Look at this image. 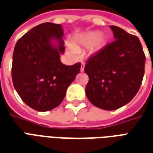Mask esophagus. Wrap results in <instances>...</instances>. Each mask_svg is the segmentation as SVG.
<instances>
[{"mask_svg":"<svg viewBox=\"0 0 153 153\" xmlns=\"http://www.w3.org/2000/svg\"><path fill=\"white\" fill-rule=\"evenodd\" d=\"M84 70H85V63H81V72H84Z\"/></svg>","mask_w":153,"mask_h":153,"instance_id":"34e87169","label":"esophagus"}]
</instances>
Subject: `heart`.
I'll return each instance as SVG.
<instances>
[{"label":"heart","instance_id":"1","mask_svg":"<svg viewBox=\"0 0 153 153\" xmlns=\"http://www.w3.org/2000/svg\"><path fill=\"white\" fill-rule=\"evenodd\" d=\"M100 37H101V33L100 32H90L79 37L76 40V42L81 45L91 46L96 44L97 42L100 41ZM69 51L72 53H75V50L73 48H70Z\"/></svg>","mask_w":153,"mask_h":153}]
</instances>
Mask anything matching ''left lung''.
<instances>
[{"instance_id": "obj_1", "label": "left lung", "mask_w": 153, "mask_h": 153, "mask_svg": "<svg viewBox=\"0 0 153 153\" xmlns=\"http://www.w3.org/2000/svg\"><path fill=\"white\" fill-rule=\"evenodd\" d=\"M115 40L89 57L85 72L89 76L85 94L90 102L115 110L130 102L144 75L145 54L139 39L121 27L110 26Z\"/></svg>"}]
</instances>
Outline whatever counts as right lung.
Wrapping results in <instances>:
<instances>
[{
  "mask_svg": "<svg viewBox=\"0 0 153 153\" xmlns=\"http://www.w3.org/2000/svg\"><path fill=\"white\" fill-rule=\"evenodd\" d=\"M63 32L60 24L44 23L20 37L14 47L12 81L23 102L36 111L55 108L64 99L67 89L81 70V63L64 65L59 53H64ZM57 39L59 47L50 41Z\"/></svg>",
  "mask_w": 153,
  "mask_h": 153,
  "instance_id": "add662e5",
  "label": "right lung"
}]
</instances>
